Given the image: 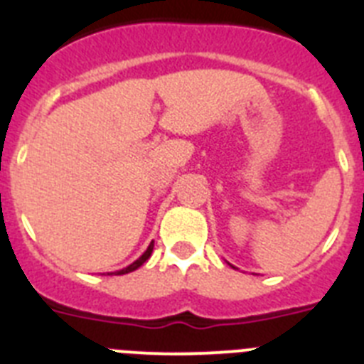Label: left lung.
I'll return each mask as SVG.
<instances>
[{"mask_svg":"<svg viewBox=\"0 0 364 364\" xmlns=\"http://www.w3.org/2000/svg\"><path fill=\"white\" fill-rule=\"evenodd\" d=\"M228 264H230V262H228ZM231 266V264H230ZM231 268H235V266H231Z\"/></svg>","mask_w":364,"mask_h":364,"instance_id":"left-lung-1","label":"left lung"}]
</instances>
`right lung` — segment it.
<instances>
[{"label":"right lung","instance_id":"obj_1","mask_svg":"<svg viewBox=\"0 0 364 364\" xmlns=\"http://www.w3.org/2000/svg\"><path fill=\"white\" fill-rule=\"evenodd\" d=\"M153 247H154V242H151L149 246H147L146 252H144L142 255L138 257V259L134 260L133 264H129V266H127V268H124V269H118V272H114V275H125V273H131V272H134V269L140 268V266H142L144 262H146V260L151 257V253H153ZM111 275H112V273H111Z\"/></svg>","mask_w":364,"mask_h":364}]
</instances>
